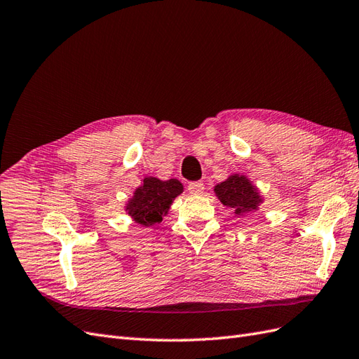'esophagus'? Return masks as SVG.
I'll return each mask as SVG.
<instances>
[{"instance_id": "34e87169", "label": "esophagus", "mask_w": 359, "mask_h": 359, "mask_svg": "<svg viewBox=\"0 0 359 359\" xmlns=\"http://www.w3.org/2000/svg\"><path fill=\"white\" fill-rule=\"evenodd\" d=\"M187 189L191 194H201L205 190V184L202 181H193L189 184Z\"/></svg>"}]
</instances>
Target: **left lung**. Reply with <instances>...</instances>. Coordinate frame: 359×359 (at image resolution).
I'll return each instance as SVG.
<instances>
[{
	"instance_id": "1",
	"label": "left lung",
	"mask_w": 359,
	"mask_h": 359,
	"mask_svg": "<svg viewBox=\"0 0 359 359\" xmlns=\"http://www.w3.org/2000/svg\"><path fill=\"white\" fill-rule=\"evenodd\" d=\"M214 193L224 206L233 210L235 215L241 217L257 211L259 205L264 202L257 187L253 186V182L245 175H240V173H232L227 180L217 184Z\"/></svg>"
}]
</instances>
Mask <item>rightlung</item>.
<instances>
[{
	"instance_id": "add662e5",
	"label": "right lung",
	"mask_w": 359,
	"mask_h": 359,
	"mask_svg": "<svg viewBox=\"0 0 359 359\" xmlns=\"http://www.w3.org/2000/svg\"><path fill=\"white\" fill-rule=\"evenodd\" d=\"M182 191V184L175 178L161 181L156 177H145L124 210L135 223L147 227L154 226L163 220L173 201Z\"/></svg>"
}]
</instances>
